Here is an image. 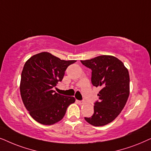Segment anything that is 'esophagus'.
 Returning <instances> with one entry per match:
<instances>
[{"label":"esophagus","instance_id":"1","mask_svg":"<svg viewBox=\"0 0 151 151\" xmlns=\"http://www.w3.org/2000/svg\"><path fill=\"white\" fill-rule=\"evenodd\" d=\"M77 101L79 104H83L84 103H85V101H79V100H77Z\"/></svg>","mask_w":151,"mask_h":151}]
</instances>
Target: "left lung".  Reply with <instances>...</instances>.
<instances>
[{
    "label": "left lung",
    "instance_id": "left-lung-1",
    "mask_svg": "<svg viewBox=\"0 0 151 151\" xmlns=\"http://www.w3.org/2000/svg\"><path fill=\"white\" fill-rule=\"evenodd\" d=\"M81 62L92 70V85L101 88L99 100L94 104V114L85 119L92 126H105L113 121L126 105L130 92L128 70L113 56L101 55Z\"/></svg>",
    "mask_w": 151,
    "mask_h": 151
}]
</instances>
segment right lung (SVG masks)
Wrapping results in <instances>:
<instances>
[{
  "label": "right lung",
  "mask_w": 151,
  "mask_h": 151,
  "mask_svg": "<svg viewBox=\"0 0 151 151\" xmlns=\"http://www.w3.org/2000/svg\"><path fill=\"white\" fill-rule=\"evenodd\" d=\"M75 60H61L49 52L32 56L21 73L20 92L26 109L32 118L43 125H52L63 119L68 106L75 101L52 88L63 79L65 71Z\"/></svg>",
  "instance_id": "add662e5"
}]
</instances>
